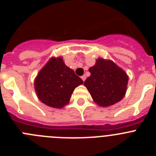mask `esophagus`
Listing matches in <instances>:
<instances>
[{
    "label": "esophagus",
    "mask_w": 156,
    "mask_h": 156,
    "mask_svg": "<svg viewBox=\"0 0 156 156\" xmlns=\"http://www.w3.org/2000/svg\"><path fill=\"white\" fill-rule=\"evenodd\" d=\"M81 79L83 80V81H85V80H86V76L85 75L82 76H81Z\"/></svg>",
    "instance_id": "1"
}]
</instances>
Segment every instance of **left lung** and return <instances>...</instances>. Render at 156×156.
<instances>
[{
    "label": "left lung",
    "instance_id": "obj_1",
    "mask_svg": "<svg viewBox=\"0 0 156 156\" xmlns=\"http://www.w3.org/2000/svg\"><path fill=\"white\" fill-rule=\"evenodd\" d=\"M89 72L90 76L84 81V85L98 105H112L124 97L128 76L115 63L99 58Z\"/></svg>",
    "mask_w": 156,
    "mask_h": 156
}]
</instances>
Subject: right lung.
Returning <instances> with one entry per match:
<instances>
[{
  "label": "right lung",
  "instance_id": "add662e5",
  "mask_svg": "<svg viewBox=\"0 0 156 156\" xmlns=\"http://www.w3.org/2000/svg\"><path fill=\"white\" fill-rule=\"evenodd\" d=\"M83 83L80 77L65 65L62 58H51L40 71L34 85L43 103L61 108L68 104L74 89Z\"/></svg>",
  "mask_w": 156,
  "mask_h": 156
}]
</instances>
